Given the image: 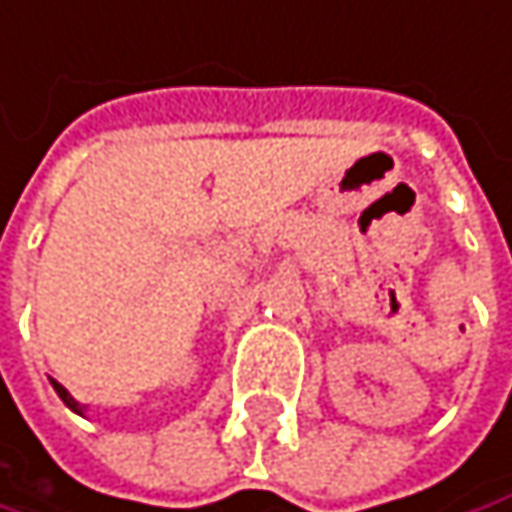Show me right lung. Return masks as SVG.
<instances>
[{"label":"right lung","instance_id":"obj_1","mask_svg":"<svg viewBox=\"0 0 512 512\" xmlns=\"http://www.w3.org/2000/svg\"><path fill=\"white\" fill-rule=\"evenodd\" d=\"M52 387H55V393L61 395V401H64V404H67L70 410H75V413H81V404H78V401H75V398H72V395L67 393V390H64L61 384H58V381H52Z\"/></svg>","mask_w":512,"mask_h":512}]
</instances>
